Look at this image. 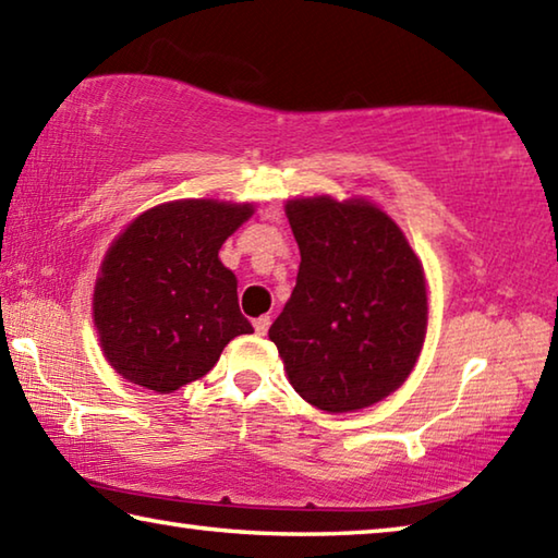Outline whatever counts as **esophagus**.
I'll return each mask as SVG.
<instances>
[{
    "instance_id": "34e87169",
    "label": "esophagus",
    "mask_w": 558,
    "mask_h": 558,
    "mask_svg": "<svg viewBox=\"0 0 558 558\" xmlns=\"http://www.w3.org/2000/svg\"><path fill=\"white\" fill-rule=\"evenodd\" d=\"M253 327H256V335H268V329H270V317L268 315H263V317H258V319H253Z\"/></svg>"
}]
</instances>
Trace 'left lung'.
I'll return each mask as SVG.
<instances>
[{"instance_id": "left-lung-1", "label": "left lung", "mask_w": 558, "mask_h": 558, "mask_svg": "<svg viewBox=\"0 0 558 558\" xmlns=\"http://www.w3.org/2000/svg\"><path fill=\"white\" fill-rule=\"evenodd\" d=\"M298 282L268 337L302 399L327 413L379 403L409 379L428 329L423 263L364 196L286 204Z\"/></svg>"}]
</instances>
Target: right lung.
I'll return each instance as SVG.
<instances>
[{"instance_id":"1","label":"right lung","mask_w":558,"mask_h":558,"mask_svg":"<svg viewBox=\"0 0 558 558\" xmlns=\"http://www.w3.org/2000/svg\"><path fill=\"white\" fill-rule=\"evenodd\" d=\"M256 206L177 199L135 216L100 263L93 323L122 379L172 393L202 379L223 347L253 327L239 310V280L219 258Z\"/></svg>"}]
</instances>
